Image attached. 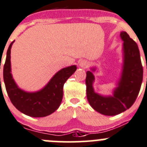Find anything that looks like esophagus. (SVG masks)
<instances>
[{
  "label": "esophagus",
  "mask_w": 147,
  "mask_h": 147,
  "mask_svg": "<svg viewBox=\"0 0 147 147\" xmlns=\"http://www.w3.org/2000/svg\"><path fill=\"white\" fill-rule=\"evenodd\" d=\"M88 65H89V63L86 60H82L79 62V66L82 68H87Z\"/></svg>",
  "instance_id": "obj_1"
}]
</instances>
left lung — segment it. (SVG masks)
<instances>
[{
  "instance_id": "obj_1",
  "label": "left lung",
  "mask_w": 147,
  "mask_h": 147,
  "mask_svg": "<svg viewBox=\"0 0 147 147\" xmlns=\"http://www.w3.org/2000/svg\"><path fill=\"white\" fill-rule=\"evenodd\" d=\"M120 36L123 41V69L113 96H104L94 92L92 72L88 71L86 77V96L90 105L95 111L107 116L117 115L130 108L137 98L143 80V67L137 44L126 32H121Z\"/></svg>"
}]
</instances>
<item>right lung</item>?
<instances>
[{
  "label": "right lung",
  "mask_w": 147,
  "mask_h": 147,
  "mask_svg": "<svg viewBox=\"0 0 147 147\" xmlns=\"http://www.w3.org/2000/svg\"><path fill=\"white\" fill-rule=\"evenodd\" d=\"M7 51L3 66V80L7 94L14 107L26 115L32 117H44L54 112L63 98V88L66 80L76 70V66H69L58 71L47 85L36 92H26L18 87L11 75V49Z\"/></svg>",
  "instance_id": "right-lung-1"
}]
</instances>
